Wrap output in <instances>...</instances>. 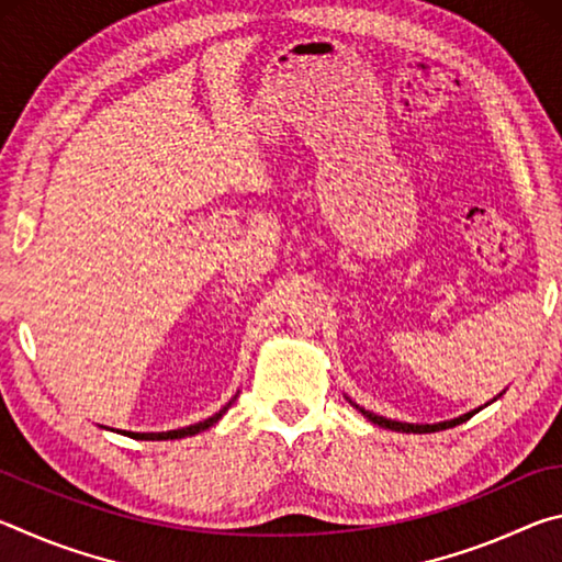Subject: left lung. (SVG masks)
Listing matches in <instances>:
<instances>
[{
  "label": "left lung",
  "instance_id": "obj_1",
  "mask_svg": "<svg viewBox=\"0 0 562 562\" xmlns=\"http://www.w3.org/2000/svg\"><path fill=\"white\" fill-rule=\"evenodd\" d=\"M355 406H357V404H355ZM357 408L369 418V422L384 426V429L404 431V434H431V431H443V429H451V426L463 424L465 418H471L473 414H479V408H475V412H469V414H463V416H459V418H453V422H443V424H402V422H392V418L376 416V414L367 412V408H361V406H357Z\"/></svg>",
  "mask_w": 562,
  "mask_h": 562
}]
</instances>
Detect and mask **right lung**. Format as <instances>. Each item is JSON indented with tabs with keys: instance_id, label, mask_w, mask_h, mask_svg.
<instances>
[{
	"instance_id": "obj_1",
	"label": "right lung",
	"mask_w": 562,
	"mask_h": 562,
	"mask_svg": "<svg viewBox=\"0 0 562 562\" xmlns=\"http://www.w3.org/2000/svg\"><path fill=\"white\" fill-rule=\"evenodd\" d=\"M233 404V402H231ZM231 404L223 406L221 412H217L215 416L205 418V422L201 424H193V426H186V429H176V431H160V434H133V431H126V436H133V439H140V441H166V439H183V436H193V434H201L205 429H211L213 424H217V418H221L227 408H231Z\"/></svg>"
}]
</instances>
